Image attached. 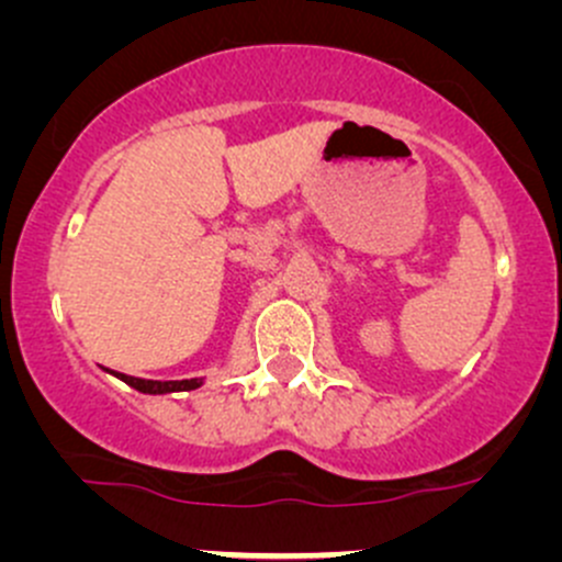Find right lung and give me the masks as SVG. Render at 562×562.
I'll return each mask as SVG.
<instances>
[{
	"label": "right lung",
	"instance_id": "1",
	"mask_svg": "<svg viewBox=\"0 0 562 562\" xmlns=\"http://www.w3.org/2000/svg\"><path fill=\"white\" fill-rule=\"evenodd\" d=\"M116 378H122L127 386H133L135 391H144V394H171V391H192L201 386L203 381L198 378H190V381H140V378L133 375H122V372H113Z\"/></svg>",
	"mask_w": 562,
	"mask_h": 562
}]
</instances>
